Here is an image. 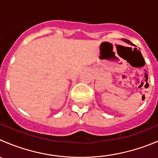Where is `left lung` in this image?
Returning a JSON list of instances; mask_svg holds the SVG:
<instances>
[{
    "label": "left lung",
    "instance_id": "obj_1",
    "mask_svg": "<svg viewBox=\"0 0 158 158\" xmlns=\"http://www.w3.org/2000/svg\"><path fill=\"white\" fill-rule=\"evenodd\" d=\"M123 41H124V42H126L127 43L130 44V45H134V44H133L132 42H130L129 40H127V39H123Z\"/></svg>",
    "mask_w": 158,
    "mask_h": 158
}]
</instances>
